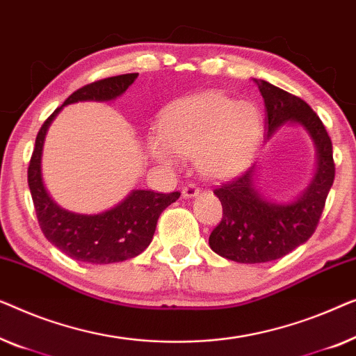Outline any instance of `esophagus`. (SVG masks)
Returning <instances> with one entry per match:
<instances>
[{"label":"esophagus","instance_id":"34e87169","mask_svg":"<svg viewBox=\"0 0 356 356\" xmlns=\"http://www.w3.org/2000/svg\"><path fill=\"white\" fill-rule=\"evenodd\" d=\"M198 193H200V188L197 187V185H193V184L184 185V188H182L184 198H193V197H197Z\"/></svg>","mask_w":356,"mask_h":356}]
</instances>
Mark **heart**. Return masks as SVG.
<instances>
[{
	"instance_id": "heart-1",
	"label": "heart",
	"mask_w": 356,
	"mask_h": 356,
	"mask_svg": "<svg viewBox=\"0 0 356 356\" xmlns=\"http://www.w3.org/2000/svg\"><path fill=\"white\" fill-rule=\"evenodd\" d=\"M159 135L148 138L153 159L174 166L177 156L197 158L209 179H229L248 168L261 135L253 103L207 92L172 102L159 118Z\"/></svg>"
}]
</instances>
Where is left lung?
Wrapping results in <instances>:
<instances>
[{
  "instance_id": "left-lung-1",
  "label": "left lung",
  "mask_w": 356,
  "mask_h": 356,
  "mask_svg": "<svg viewBox=\"0 0 356 356\" xmlns=\"http://www.w3.org/2000/svg\"><path fill=\"white\" fill-rule=\"evenodd\" d=\"M266 108V140L279 127L300 126L316 148V171L308 187L290 202H274L257 187V166L214 190L222 219L209 235V247L230 261L257 264L285 257L312 237L332 187V142L316 113L266 80L253 79Z\"/></svg>"
}]
</instances>
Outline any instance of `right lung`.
<instances>
[{
  "instance_id": "add662e5",
  "label": "right lung",
  "mask_w": 356,
  "mask_h": 356,
  "mask_svg": "<svg viewBox=\"0 0 356 356\" xmlns=\"http://www.w3.org/2000/svg\"><path fill=\"white\" fill-rule=\"evenodd\" d=\"M137 77L138 74H124L88 83L74 92L63 106L79 102H113L121 97ZM63 106L40 129L27 171L40 227L48 242L77 261L111 264L135 258L152 243L159 214L176 202L180 193H156L135 188L116 207L97 214H80L59 207L44 187L42 154L48 127Z\"/></svg>"
}]
</instances>
